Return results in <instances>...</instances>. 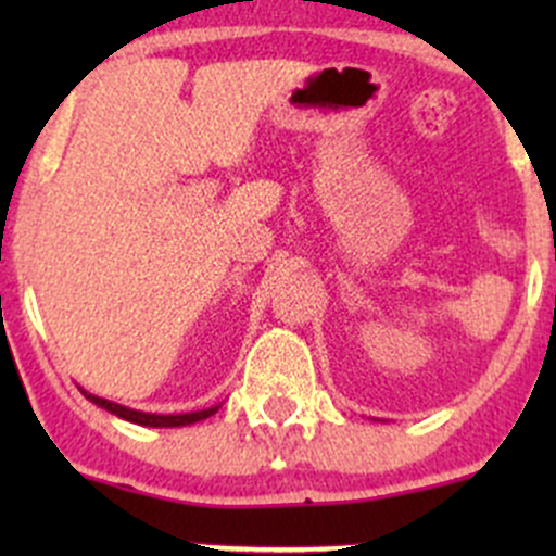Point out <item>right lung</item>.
Segmentation results:
<instances>
[{
  "mask_svg": "<svg viewBox=\"0 0 556 556\" xmlns=\"http://www.w3.org/2000/svg\"><path fill=\"white\" fill-rule=\"evenodd\" d=\"M83 395H86L91 403H97V406L106 408L110 414H115V417L128 419V422L134 425H144V428H182V425H193V422H201V419L212 417V414L220 408V406H212V408H201V412H188V414H148V412H137V408H126L121 406V403H112L106 401V397H97L86 390H83Z\"/></svg>",
  "mask_w": 556,
  "mask_h": 556,
  "instance_id": "1",
  "label": "right lung"
}]
</instances>
